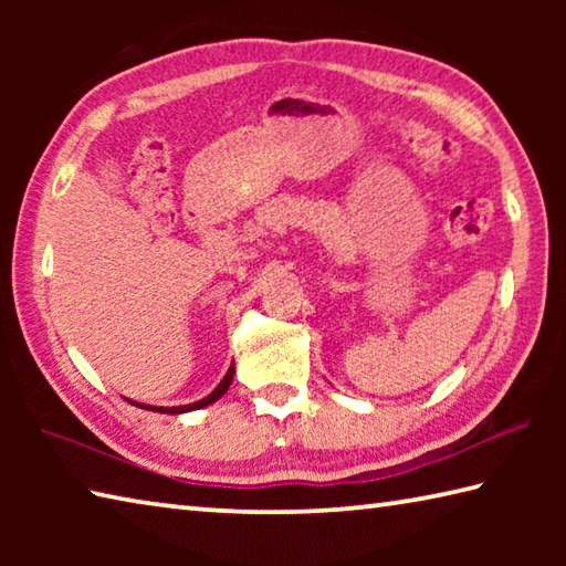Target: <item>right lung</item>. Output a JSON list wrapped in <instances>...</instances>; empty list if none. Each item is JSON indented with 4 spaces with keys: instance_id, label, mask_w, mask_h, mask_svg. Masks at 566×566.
Segmentation results:
<instances>
[{
    "instance_id": "add662e5",
    "label": "right lung",
    "mask_w": 566,
    "mask_h": 566,
    "mask_svg": "<svg viewBox=\"0 0 566 566\" xmlns=\"http://www.w3.org/2000/svg\"><path fill=\"white\" fill-rule=\"evenodd\" d=\"M232 379H234V364H232V367H229L224 379L219 381V385L214 387L212 395H207L205 399L195 401V405H185V407H151V405H137V401H132V405H137V407H142V409H149V411H161V415H185V411H195V409H202V407H207V405H214V401H217L219 397H222L224 391L229 389V385H232Z\"/></svg>"
}]
</instances>
